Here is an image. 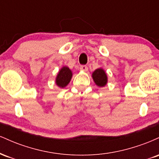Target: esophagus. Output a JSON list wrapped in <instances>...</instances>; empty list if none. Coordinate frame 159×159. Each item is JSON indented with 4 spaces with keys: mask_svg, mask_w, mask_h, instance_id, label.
I'll list each match as a JSON object with an SVG mask.
<instances>
[{
    "mask_svg": "<svg viewBox=\"0 0 159 159\" xmlns=\"http://www.w3.org/2000/svg\"><path fill=\"white\" fill-rule=\"evenodd\" d=\"M80 69H81V71H84V72H87V71L88 70V67L85 65H82L80 66Z\"/></svg>",
    "mask_w": 159,
    "mask_h": 159,
    "instance_id": "1",
    "label": "esophagus"
}]
</instances>
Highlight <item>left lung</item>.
<instances>
[{
    "mask_svg": "<svg viewBox=\"0 0 159 159\" xmlns=\"http://www.w3.org/2000/svg\"><path fill=\"white\" fill-rule=\"evenodd\" d=\"M92 78L96 85L99 87H103L107 83V76L105 71L102 68H98L92 74Z\"/></svg>",
    "mask_w": 159,
    "mask_h": 159,
    "instance_id": "obj_1",
    "label": "left lung"
}]
</instances>
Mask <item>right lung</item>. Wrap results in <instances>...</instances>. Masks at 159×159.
I'll use <instances>...</instances> for the list:
<instances>
[{
    "mask_svg": "<svg viewBox=\"0 0 159 159\" xmlns=\"http://www.w3.org/2000/svg\"><path fill=\"white\" fill-rule=\"evenodd\" d=\"M72 77V72L68 66H63L57 75L55 83L57 87L64 88L69 84Z\"/></svg>",
    "mask_w": 159,
    "mask_h": 159,
    "instance_id": "right-lung-1",
    "label": "right lung"
}]
</instances>
